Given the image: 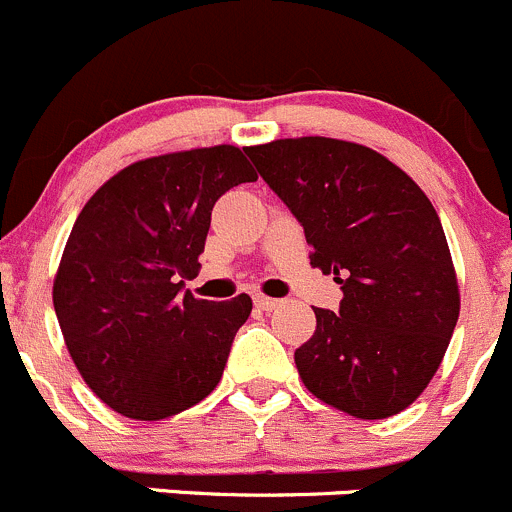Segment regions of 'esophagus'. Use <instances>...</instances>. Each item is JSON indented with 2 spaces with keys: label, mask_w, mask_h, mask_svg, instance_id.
<instances>
[{
  "label": "esophagus",
  "mask_w": 512,
  "mask_h": 512,
  "mask_svg": "<svg viewBox=\"0 0 512 512\" xmlns=\"http://www.w3.org/2000/svg\"><path fill=\"white\" fill-rule=\"evenodd\" d=\"M254 303H256L258 308H261V311H273V308L281 306V301H278V298L261 296V293H258V296H254Z\"/></svg>",
  "instance_id": "esophagus-1"
}]
</instances>
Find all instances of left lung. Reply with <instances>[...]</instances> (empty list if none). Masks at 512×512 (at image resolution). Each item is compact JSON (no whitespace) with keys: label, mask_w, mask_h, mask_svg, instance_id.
<instances>
[{"label":"left lung","mask_w":512,"mask_h":512,"mask_svg":"<svg viewBox=\"0 0 512 512\" xmlns=\"http://www.w3.org/2000/svg\"><path fill=\"white\" fill-rule=\"evenodd\" d=\"M301 221L311 263L343 288L338 313L313 308L296 348L303 386L336 411L381 421L428 388L458 323L460 288L421 186L363 144L298 136L246 146Z\"/></svg>","instance_id":"obj_1"}]
</instances>
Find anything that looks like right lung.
<instances>
[{"label":"right lung","instance_id":"1","mask_svg":"<svg viewBox=\"0 0 512 512\" xmlns=\"http://www.w3.org/2000/svg\"><path fill=\"white\" fill-rule=\"evenodd\" d=\"M246 181L256 174L239 146L151 156L101 184L74 221L54 311L84 383L121 416L171 418L219 386L251 298L181 288L199 276L214 204Z\"/></svg>","mask_w":512,"mask_h":512}]
</instances>
